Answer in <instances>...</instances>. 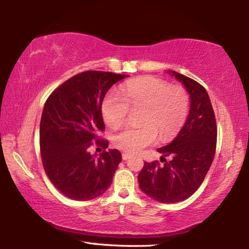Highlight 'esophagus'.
I'll return each instance as SVG.
<instances>
[{
  "instance_id": "34e87169",
  "label": "esophagus",
  "mask_w": 249,
  "mask_h": 249,
  "mask_svg": "<svg viewBox=\"0 0 249 249\" xmlns=\"http://www.w3.org/2000/svg\"><path fill=\"white\" fill-rule=\"evenodd\" d=\"M130 157H132V156H130V155L127 154V153H123V154H122V158H123V160H127V159H129Z\"/></svg>"
}]
</instances>
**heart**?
I'll return each instance as SVG.
<instances>
[{"label": "heart", "instance_id": "1", "mask_svg": "<svg viewBox=\"0 0 249 249\" xmlns=\"http://www.w3.org/2000/svg\"><path fill=\"white\" fill-rule=\"evenodd\" d=\"M142 108L141 126H128L115 135L114 145L129 154L140 153L159 137L170 141L183 127L190 109V98L183 88L155 77L133 80L121 94L105 96L101 113L109 127L117 128L127 120L129 109Z\"/></svg>", "mask_w": 249, "mask_h": 249}]
</instances>
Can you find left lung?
Masks as SVG:
<instances>
[{
	"instance_id": "8db88e82",
	"label": "left lung",
	"mask_w": 249,
	"mask_h": 249,
	"mask_svg": "<svg viewBox=\"0 0 249 249\" xmlns=\"http://www.w3.org/2000/svg\"><path fill=\"white\" fill-rule=\"evenodd\" d=\"M183 83L190 94L188 120L174 142L157 151L161 158L144 163L138 175L141 190L160 203L181 202L195 193L203 182L214 159L217 127L215 114L203 86L185 75L169 71Z\"/></svg>"
}]
</instances>
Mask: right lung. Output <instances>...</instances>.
I'll use <instances>...</instances> for the list:
<instances>
[{
  "instance_id": "obj_1",
  "label": "right lung",
  "mask_w": 249,
  "mask_h": 249,
  "mask_svg": "<svg viewBox=\"0 0 249 249\" xmlns=\"http://www.w3.org/2000/svg\"><path fill=\"white\" fill-rule=\"evenodd\" d=\"M127 77V75H126ZM124 74L89 70L60 84L48 96L39 129L40 155L46 175L62 195L89 201L107 190L122 161L117 149L89 153L92 145L105 149L101 105L113 84Z\"/></svg>"
}]
</instances>
